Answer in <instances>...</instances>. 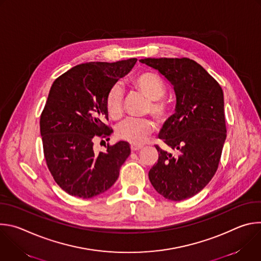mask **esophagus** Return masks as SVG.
I'll list each match as a JSON object with an SVG mask.
<instances>
[{"label": "esophagus", "instance_id": "34e87169", "mask_svg": "<svg viewBox=\"0 0 261 261\" xmlns=\"http://www.w3.org/2000/svg\"><path fill=\"white\" fill-rule=\"evenodd\" d=\"M141 148H142V145H136V144L131 145V151L132 152H137V151L141 150Z\"/></svg>", "mask_w": 261, "mask_h": 261}]
</instances>
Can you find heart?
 <instances>
[{
    "label": "heart",
    "instance_id": "b5f03b06",
    "mask_svg": "<svg viewBox=\"0 0 261 261\" xmlns=\"http://www.w3.org/2000/svg\"><path fill=\"white\" fill-rule=\"evenodd\" d=\"M135 88L150 100L147 111L156 119H161L165 115V107L159 102L165 94L164 86L161 80L152 72H144L133 80ZM123 90L120 86H115L109 92L106 99V108L113 119H119L122 116ZM153 123L147 119H127L120 123L116 129L119 139L128 141L132 144H140L151 134Z\"/></svg>",
    "mask_w": 261,
    "mask_h": 261
}]
</instances>
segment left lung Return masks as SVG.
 <instances>
[{
  "mask_svg": "<svg viewBox=\"0 0 261 261\" xmlns=\"http://www.w3.org/2000/svg\"><path fill=\"white\" fill-rule=\"evenodd\" d=\"M172 86L175 113L159 138L172 151L162 150L148 178L163 197L180 201L200 192L215 175L226 139L223 91L207 71L188 58L141 59Z\"/></svg>",
  "mask_w": 261,
  "mask_h": 261,
  "instance_id": "8db88e82",
  "label": "left lung"
}]
</instances>
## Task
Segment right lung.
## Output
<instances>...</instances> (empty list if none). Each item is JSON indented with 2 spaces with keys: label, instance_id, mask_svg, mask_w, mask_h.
<instances>
[{
  "label": "right lung",
  "instance_id": "1",
  "mask_svg": "<svg viewBox=\"0 0 261 261\" xmlns=\"http://www.w3.org/2000/svg\"><path fill=\"white\" fill-rule=\"evenodd\" d=\"M136 62L81 64L50 88L40 118L43 152L54 179L72 196L87 199L108 190L131 153L126 141L107 143L104 152H96L94 143L113 133L103 123L108 120L106 99Z\"/></svg>",
  "mask_w": 261,
  "mask_h": 261
}]
</instances>
